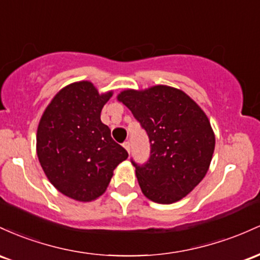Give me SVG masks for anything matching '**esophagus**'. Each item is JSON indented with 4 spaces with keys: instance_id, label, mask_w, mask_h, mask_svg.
<instances>
[{
    "instance_id": "34e87169",
    "label": "esophagus",
    "mask_w": 260,
    "mask_h": 260,
    "mask_svg": "<svg viewBox=\"0 0 260 260\" xmlns=\"http://www.w3.org/2000/svg\"><path fill=\"white\" fill-rule=\"evenodd\" d=\"M122 146H124V148L127 151V152H130V142L129 141H125L124 144H122Z\"/></svg>"
}]
</instances>
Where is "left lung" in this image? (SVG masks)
<instances>
[{"label": "left lung", "instance_id": "obj_1", "mask_svg": "<svg viewBox=\"0 0 260 260\" xmlns=\"http://www.w3.org/2000/svg\"><path fill=\"white\" fill-rule=\"evenodd\" d=\"M118 99L133 113L150 140V158L136 168L148 199L172 204L203 180L215 150L208 116L184 92L168 86L121 92Z\"/></svg>", "mask_w": 260, "mask_h": 260}]
</instances>
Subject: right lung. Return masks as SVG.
Returning a JSON list of instances; mask_svg holds the SVG:
<instances>
[{
  "mask_svg": "<svg viewBox=\"0 0 260 260\" xmlns=\"http://www.w3.org/2000/svg\"><path fill=\"white\" fill-rule=\"evenodd\" d=\"M112 92L99 94L91 82L65 87L40 119L37 153L51 184L78 201L97 199L106 191L126 150L110 136L101 112Z\"/></svg>",
  "mask_w": 260,
  "mask_h": 260,
  "instance_id": "obj_1",
  "label": "right lung"
}]
</instances>
